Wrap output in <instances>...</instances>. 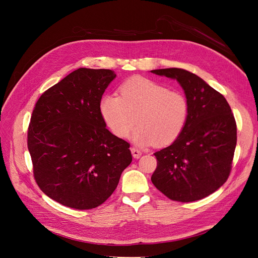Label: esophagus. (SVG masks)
<instances>
[{
	"instance_id": "esophagus-1",
	"label": "esophagus",
	"mask_w": 258,
	"mask_h": 258,
	"mask_svg": "<svg viewBox=\"0 0 258 258\" xmlns=\"http://www.w3.org/2000/svg\"><path fill=\"white\" fill-rule=\"evenodd\" d=\"M131 152H132V155H133V157H134L135 159L140 158L141 155H142L141 151H139L138 148H135V147H132V148H131Z\"/></svg>"
}]
</instances>
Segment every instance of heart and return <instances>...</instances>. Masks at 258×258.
Masks as SVG:
<instances>
[{"label":"heart","mask_w":258,"mask_h":258,"mask_svg":"<svg viewBox=\"0 0 258 258\" xmlns=\"http://www.w3.org/2000/svg\"><path fill=\"white\" fill-rule=\"evenodd\" d=\"M100 114L114 135L126 138L135 118L138 127L133 140L140 145L163 146L182 132L188 115L183 95L170 91L154 80L136 76L128 79L117 95H105L100 100Z\"/></svg>","instance_id":"1"}]
</instances>
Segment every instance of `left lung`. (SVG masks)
<instances>
[{"instance_id":"1","label":"left lung","mask_w":258,"mask_h":258,"mask_svg":"<svg viewBox=\"0 0 258 258\" xmlns=\"http://www.w3.org/2000/svg\"><path fill=\"white\" fill-rule=\"evenodd\" d=\"M175 79L188 104L185 125L169 146L155 156L152 182L167 198L194 202L227 181L236 146V123L227 100L198 75L178 68L152 70Z\"/></svg>"}]
</instances>
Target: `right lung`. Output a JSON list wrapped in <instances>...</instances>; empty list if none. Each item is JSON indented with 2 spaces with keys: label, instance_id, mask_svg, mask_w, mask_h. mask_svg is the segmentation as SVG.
Segmentation results:
<instances>
[{
  "label": "right lung",
  "instance_id": "1",
  "mask_svg": "<svg viewBox=\"0 0 258 258\" xmlns=\"http://www.w3.org/2000/svg\"><path fill=\"white\" fill-rule=\"evenodd\" d=\"M116 78L79 68L37 100L28 130L35 181L59 204L92 209L112 196L132 162L130 144L106 128L99 104Z\"/></svg>",
  "mask_w": 258,
  "mask_h": 258
}]
</instances>
